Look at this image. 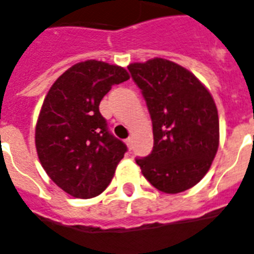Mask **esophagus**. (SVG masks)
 Returning a JSON list of instances; mask_svg holds the SVG:
<instances>
[{
    "label": "esophagus",
    "mask_w": 254,
    "mask_h": 254,
    "mask_svg": "<svg viewBox=\"0 0 254 254\" xmlns=\"http://www.w3.org/2000/svg\"><path fill=\"white\" fill-rule=\"evenodd\" d=\"M125 143L127 144V147H129V148H131V143H133V138H131V137L127 138V139H125Z\"/></svg>",
    "instance_id": "1"
}]
</instances>
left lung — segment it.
I'll return each instance as SVG.
<instances>
[{"mask_svg": "<svg viewBox=\"0 0 254 254\" xmlns=\"http://www.w3.org/2000/svg\"><path fill=\"white\" fill-rule=\"evenodd\" d=\"M152 120L153 148L135 159L146 180L159 191L191 189L209 170L219 143L216 103L186 68L163 58L127 65Z\"/></svg>", "mask_w": 254, "mask_h": 254, "instance_id": "obj_1", "label": "left lung"}]
</instances>
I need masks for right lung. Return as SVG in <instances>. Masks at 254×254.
I'll list each match as a JSON object with an SVG mask.
<instances>
[{
  "mask_svg": "<svg viewBox=\"0 0 254 254\" xmlns=\"http://www.w3.org/2000/svg\"><path fill=\"white\" fill-rule=\"evenodd\" d=\"M127 80L123 67L81 62L59 76L45 98L36 124L38 159L51 181L73 197L103 192L127 152L99 112L112 85Z\"/></svg>",
  "mask_w": 254,
  "mask_h": 254,
  "instance_id": "right-lung-1",
  "label": "right lung"
}]
</instances>
